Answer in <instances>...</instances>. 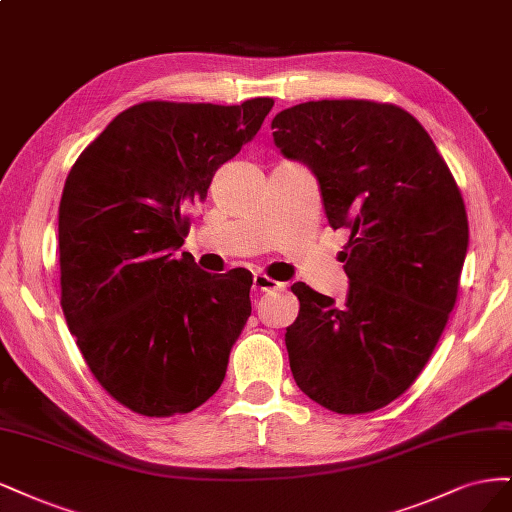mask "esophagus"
Wrapping results in <instances>:
<instances>
[{"label":"esophagus","instance_id":"obj_1","mask_svg":"<svg viewBox=\"0 0 512 512\" xmlns=\"http://www.w3.org/2000/svg\"><path fill=\"white\" fill-rule=\"evenodd\" d=\"M283 287H285L283 283H278V280H274V278H270L266 274H261V272H257L253 276V289L255 291H278V289H283Z\"/></svg>","mask_w":512,"mask_h":512}]
</instances>
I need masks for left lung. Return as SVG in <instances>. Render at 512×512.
Instances as JSON below:
<instances>
[{"label":"left lung","mask_w":512,"mask_h":512,"mask_svg":"<svg viewBox=\"0 0 512 512\" xmlns=\"http://www.w3.org/2000/svg\"><path fill=\"white\" fill-rule=\"evenodd\" d=\"M274 142L315 172L327 221L349 229L344 304L304 283L285 342L295 383L340 415L387 406L417 381L457 300L468 214L447 161L395 104L321 100L278 112Z\"/></svg>","instance_id":"8db88e82"}]
</instances>
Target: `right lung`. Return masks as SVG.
<instances>
[{
    "instance_id": "add662e5",
    "label": "right lung",
    "mask_w": 512,
    "mask_h": 512,
    "mask_svg": "<svg viewBox=\"0 0 512 512\" xmlns=\"http://www.w3.org/2000/svg\"><path fill=\"white\" fill-rule=\"evenodd\" d=\"M272 97L240 106L142 102L72 166L59 204L61 308L91 374L144 417L202 406L251 317V274L178 259L210 180L251 142Z\"/></svg>"
}]
</instances>
